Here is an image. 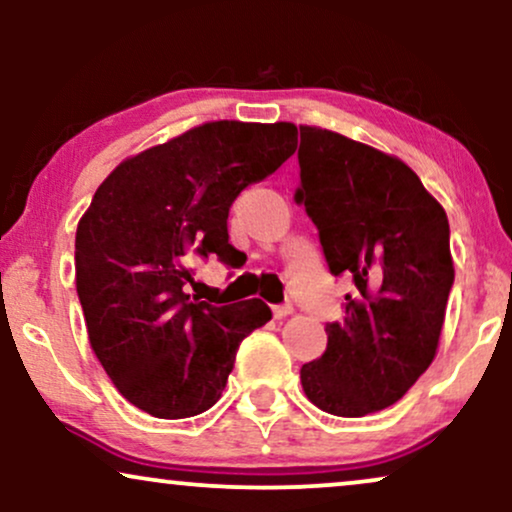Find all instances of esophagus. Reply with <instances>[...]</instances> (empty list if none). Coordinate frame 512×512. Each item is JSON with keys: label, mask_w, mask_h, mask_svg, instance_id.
I'll list each match as a JSON object with an SVG mask.
<instances>
[{"label": "esophagus", "mask_w": 512, "mask_h": 512, "mask_svg": "<svg viewBox=\"0 0 512 512\" xmlns=\"http://www.w3.org/2000/svg\"><path fill=\"white\" fill-rule=\"evenodd\" d=\"M272 310H274L276 320H281V317H286V315L293 313V305L291 303H281V305H274Z\"/></svg>", "instance_id": "34e87169"}]
</instances>
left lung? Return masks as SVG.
I'll use <instances>...</instances> for the list:
<instances>
[{
  "instance_id": "1",
  "label": "left lung",
  "mask_w": 512,
  "mask_h": 512,
  "mask_svg": "<svg viewBox=\"0 0 512 512\" xmlns=\"http://www.w3.org/2000/svg\"><path fill=\"white\" fill-rule=\"evenodd\" d=\"M303 204L334 276L349 274L344 320L301 368L303 392L334 416L399 402L436 358L455 281L445 209L399 158L301 125Z\"/></svg>"
}]
</instances>
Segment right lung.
Segmentation results:
<instances>
[{
  "instance_id": "obj_1",
  "label": "right lung",
  "mask_w": 512,
  "mask_h": 512,
  "mask_svg": "<svg viewBox=\"0 0 512 512\" xmlns=\"http://www.w3.org/2000/svg\"><path fill=\"white\" fill-rule=\"evenodd\" d=\"M296 151L291 122H204L127 158L76 226V293L88 342L120 395L156 419L219 402L240 342L272 320L260 298H190L187 255L236 260L228 209Z\"/></svg>"
}]
</instances>
